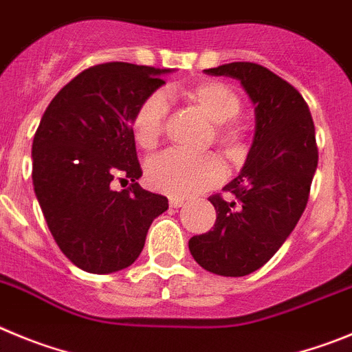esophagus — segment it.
Listing matches in <instances>:
<instances>
[{
  "label": "esophagus",
  "mask_w": 352,
  "mask_h": 352,
  "mask_svg": "<svg viewBox=\"0 0 352 352\" xmlns=\"http://www.w3.org/2000/svg\"><path fill=\"white\" fill-rule=\"evenodd\" d=\"M186 204V199L180 198V196H170V207L172 208H179Z\"/></svg>",
  "instance_id": "obj_1"
}]
</instances>
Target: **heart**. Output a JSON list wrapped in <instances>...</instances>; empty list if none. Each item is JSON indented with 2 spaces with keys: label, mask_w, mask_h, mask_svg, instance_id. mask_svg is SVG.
Segmentation results:
<instances>
[{
  "label": "heart",
  "mask_w": 352,
  "mask_h": 352,
  "mask_svg": "<svg viewBox=\"0 0 352 352\" xmlns=\"http://www.w3.org/2000/svg\"><path fill=\"white\" fill-rule=\"evenodd\" d=\"M199 110L215 124L219 142L233 148L239 142V131L228 126L240 112V100L228 85L221 82H201L191 89L182 91ZM168 116V101L163 93L148 94L138 107L133 119V135L138 145L154 148L164 131ZM147 179L157 191L172 196H189L207 191L224 179V164L215 154H188L182 151H168L154 157L147 166Z\"/></svg>",
  "instance_id": "b5f03b06"
}]
</instances>
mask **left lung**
<instances>
[{"label":"left lung","mask_w":352,"mask_h":352,"mask_svg":"<svg viewBox=\"0 0 352 352\" xmlns=\"http://www.w3.org/2000/svg\"><path fill=\"white\" fill-rule=\"evenodd\" d=\"M207 75L240 82L254 105V138L235 179L231 198L212 196L214 230L189 240L199 267L224 277L261 268L302 217L318 168L316 129L302 94L254 63H228Z\"/></svg>","instance_id":"1"}]
</instances>
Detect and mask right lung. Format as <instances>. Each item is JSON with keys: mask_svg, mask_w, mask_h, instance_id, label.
I'll list each match as a JSON object with an SVG mask.
<instances>
[{"mask_svg": "<svg viewBox=\"0 0 352 352\" xmlns=\"http://www.w3.org/2000/svg\"><path fill=\"white\" fill-rule=\"evenodd\" d=\"M172 72L129 63L84 69L54 96L34 133V195L63 254L84 272L133 265L153 221L168 208L166 196L137 182L133 119ZM113 178L132 186L116 192Z\"/></svg>", "mask_w": 352, "mask_h": 352, "instance_id": "obj_1", "label": "right lung"}]
</instances>
